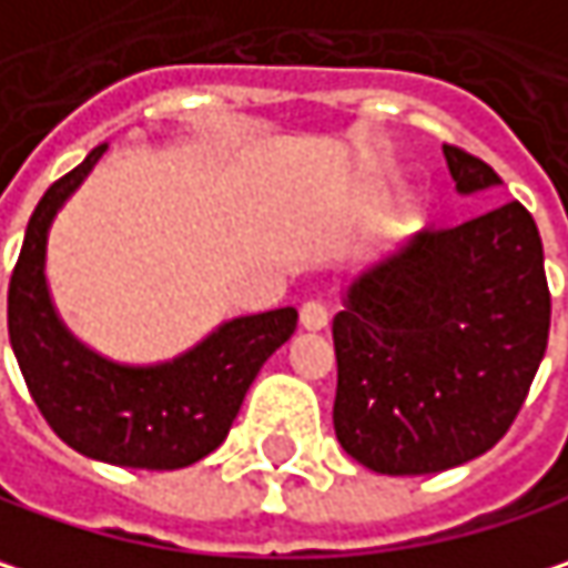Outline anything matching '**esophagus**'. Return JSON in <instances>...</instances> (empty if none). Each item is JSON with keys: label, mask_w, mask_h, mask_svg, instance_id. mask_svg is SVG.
<instances>
[{"label": "esophagus", "mask_w": 568, "mask_h": 568, "mask_svg": "<svg viewBox=\"0 0 568 568\" xmlns=\"http://www.w3.org/2000/svg\"><path fill=\"white\" fill-rule=\"evenodd\" d=\"M301 326L310 329V333L326 329V326H329V310L320 304V301H306V304L301 306Z\"/></svg>", "instance_id": "1"}]
</instances>
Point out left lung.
<instances>
[{
	"label": "left lung",
	"instance_id": "8db88e82",
	"mask_svg": "<svg viewBox=\"0 0 568 568\" xmlns=\"http://www.w3.org/2000/svg\"><path fill=\"white\" fill-rule=\"evenodd\" d=\"M443 154L459 196L501 183L459 148ZM547 339L544 242L520 203L424 232L345 284L336 439L382 475L463 466L514 424Z\"/></svg>",
	"mask_w": 568,
	"mask_h": 568
}]
</instances>
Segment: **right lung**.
I'll return each mask as SVG.
<instances>
[{"instance_id":"obj_1","label":"right lung","mask_w":568,"mask_h":568,"mask_svg":"<svg viewBox=\"0 0 568 568\" xmlns=\"http://www.w3.org/2000/svg\"><path fill=\"white\" fill-rule=\"evenodd\" d=\"M109 144L51 183L34 206L12 284L9 343L38 410L63 443L122 468H183L223 446L262 365L294 336L297 310L223 320L186 352L129 365L87 345L58 313L48 284V239L63 203Z\"/></svg>"}]
</instances>
